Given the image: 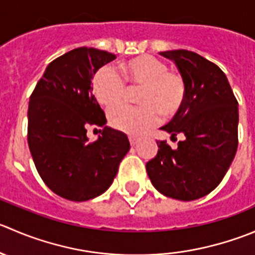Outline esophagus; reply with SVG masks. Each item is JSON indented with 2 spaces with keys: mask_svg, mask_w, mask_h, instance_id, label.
<instances>
[{
  "mask_svg": "<svg viewBox=\"0 0 255 255\" xmlns=\"http://www.w3.org/2000/svg\"><path fill=\"white\" fill-rule=\"evenodd\" d=\"M128 139H129L130 145H135L138 142H139V139H138L137 137H133V135H129V137H128Z\"/></svg>",
  "mask_w": 255,
  "mask_h": 255,
  "instance_id": "obj_1",
  "label": "esophagus"
}]
</instances>
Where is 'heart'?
<instances>
[{
  "label": "heart",
  "mask_w": 255,
  "mask_h": 255,
  "mask_svg": "<svg viewBox=\"0 0 255 255\" xmlns=\"http://www.w3.org/2000/svg\"><path fill=\"white\" fill-rule=\"evenodd\" d=\"M121 76L111 67H102L92 77V92L105 107L120 105L129 88L142 87L140 106H117L108 112V123L115 129L138 135L158 125L160 118H172L180 112L187 97V83L180 72L169 70L157 57L144 54L125 62Z\"/></svg>",
  "instance_id": "b5f03b06"
}]
</instances>
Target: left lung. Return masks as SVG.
<instances>
[{
    "mask_svg": "<svg viewBox=\"0 0 255 255\" xmlns=\"http://www.w3.org/2000/svg\"><path fill=\"white\" fill-rule=\"evenodd\" d=\"M173 59L187 83L183 108L168 125L172 138L184 139L172 149L157 140L158 153L145 164L159 193L179 201H194L216 189L238 148V101L223 71L196 52H160Z\"/></svg>",
    "mask_w": 255,
    "mask_h": 255,
    "instance_id": "1",
    "label": "left lung"
}]
</instances>
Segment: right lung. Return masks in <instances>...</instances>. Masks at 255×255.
Instances as JSON below:
<instances>
[{"label": "right lung", "mask_w": 255, "mask_h": 255, "mask_svg": "<svg viewBox=\"0 0 255 255\" xmlns=\"http://www.w3.org/2000/svg\"><path fill=\"white\" fill-rule=\"evenodd\" d=\"M116 54L80 47L53 59L28 103L27 139L47 187L62 198L83 202L110 188L129 150L125 133L106 127L105 112L92 95L93 75ZM100 128L90 142L87 129Z\"/></svg>", "instance_id": "1"}]
</instances>
